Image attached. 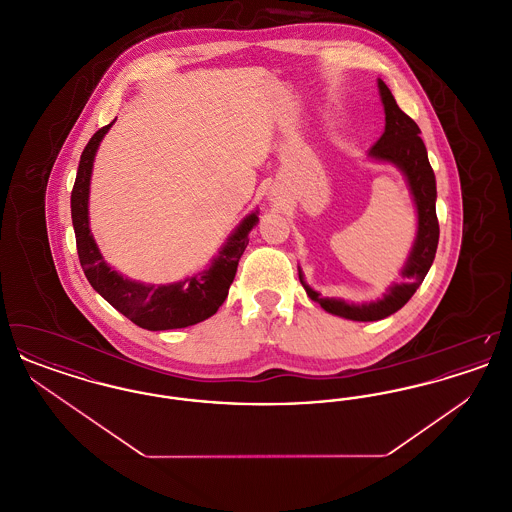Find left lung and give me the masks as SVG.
I'll return each mask as SVG.
<instances>
[{"label":"left lung","instance_id":"left-lung-1","mask_svg":"<svg viewBox=\"0 0 512 512\" xmlns=\"http://www.w3.org/2000/svg\"><path fill=\"white\" fill-rule=\"evenodd\" d=\"M378 88H380V96L386 111V130L380 136V140L370 147V157L393 163L405 172L414 195L416 211H418V232H416L413 251L405 267L401 268L403 282L391 286L390 292L374 303L349 305L340 299L322 297L320 293L311 290L303 282V276L299 272V280L305 292L313 301H317L324 311L338 317L349 318V320H361V322L390 317L413 297L434 263L439 240L436 176L430 167L426 146L418 136L420 128L409 115H405L399 109L395 98L391 96L390 88L382 80H378Z\"/></svg>","mask_w":512,"mask_h":512}]
</instances>
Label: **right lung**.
Segmentation results:
<instances>
[{
  "label": "right lung",
  "mask_w": 512,
  "mask_h": 512,
  "mask_svg": "<svg viewBox=\"0 0 512 512\" xmlns=\"http://www.w3.org/2000/svg\"><path fill=\"white\" fill-rule=\"evenodd\" d=\"M111 124L99 128L90 138L88 146L84 147L71 194L76 251L88 282L124 317L140 328L153 332L186 328L213 317L224 303L230 284L234 282L240 257L249 244V232L259 220L257 213H251L242 220V224L222 247L215 263L201 276L186 278L184 282L171 286H146L122 278L117 270L107 267L103 261L88 224V194L94 155Z\"/></svg>",
  "instance_id": "1"
}]
</instances>
